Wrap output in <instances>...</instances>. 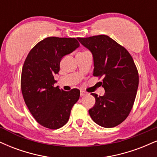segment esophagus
I'll use <instances>...</instances> for the list:
<instances>
[{
    "mask_svg": "<svg viewBox=\"0 0 157 157\" xmlns=\"http://www.w3.org/2000/svg\"><path fill=\"white\" fill-rule=\"evenodd\" d=\"M86 94H87V93H86V91H80V96L81 97L85 96V95H86Z\"/></svg>",
    "mask_w": 157,
    "mask_h": 157,
    "instance_id": "34e87169",
    "label": "esophagus"
}]
</instances>
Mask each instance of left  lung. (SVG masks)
I'll use <instances>...</instances> for the list:
<instances>
[{"mask_svg": "<svg viewBox=\"0 0 157 157\" xmlns=\"http://www.w3.org/2000/svg\"><path fill=\"white\" fill-rule=\"evenodd\" d=\"M94 57V76L102 77L103 96L94 93L95 105L89 110L94 122L104 128L122 123L134 105L139 85V74L134 60L125 47L107 35L78 37Z\"/></svg>", "mask_w": 157, "mask_h": 157, "instance_id": "8db88e82", "label": "left lung"}]
</instances>
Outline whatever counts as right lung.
Returning <instances> with one entry per match:
<instances>
[{
	"instance_id": "1",
	"label": "right lung",
	"mask_w": 157,
	"mask_h": 157,
	"mask_svg": "<svg viewBox=\"0 0 157 157\" xmlns=\"http://www.w3.org/2000/svg\"><path fill=\"white\" fill-rule=\"evenodd\" d=\"M79 46L76 38L46 37L32 48L24 61L21 80L23 99L33 117L45 128L55 130L66 124L80 98L79 89L65 91L54 86L62 57Z\"/></svg>"
}]
</instances>
